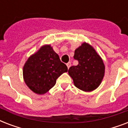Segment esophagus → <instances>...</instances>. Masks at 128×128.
I'll list each match as a JSON object with an SVG mask.
<instances>
[{
    "mask_svg": "<svg viewBox=\"0 0 128 128\" xmlns=\"http://www.w3.org/2000/svg\"><path fill=\"white\" fill-rule=\"evenodd\" d=\"M66 66H67L68 68L69 69V68H70V66H71V63H70V62H68V63L66 64Z\"/></svg>",
    "mask_w": 128,
    "mask_h": 128,
    "instance_id": "1",
    "label": "esophagus"
}]
</instances>
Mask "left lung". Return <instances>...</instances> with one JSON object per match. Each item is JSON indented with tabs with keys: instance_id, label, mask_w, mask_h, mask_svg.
<instances>
[{
	"instance_id": "8db88e82",
	"label": "left lung",
	"mask_w": 128,
	"mask_h": 128,
	"mask_svg": "<svg viewBox=\"0 0 128 128\" xmlns=\"http://www.w3.org/2000/svg\"><path fill=\"white\" fill-rule=\"evenodd\" d=\"M74 58L78 60V64L71 66L68 74L74 86L84 92L96 89L105 73V66L101 57L91 45L84 42L75 50Z\"/></svg>"
}]
</instances>
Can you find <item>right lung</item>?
I'll return each instance as SVG.
<instances>
[{
    "label": "right lung",
    "instance_id": "add662e5",
    "mask_svg": "<svg viewBox=\"0 0 128 128\" xmlns=\"http://www.w3.org/2000/svg\"><path fill=\"white\" fill-rule=\"evenodd\" d=\"M68 71L50 45H44L32 54L23 67V78L30 89L44 94L56 84L57 78Z\"/></svg>",
    "mask_w": 128,
    "mask_h": 128
}]
</instances>
